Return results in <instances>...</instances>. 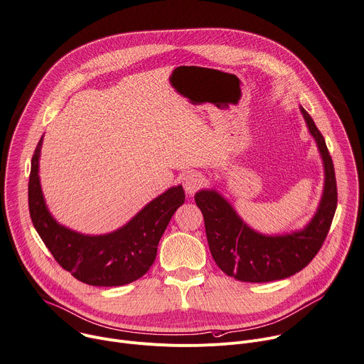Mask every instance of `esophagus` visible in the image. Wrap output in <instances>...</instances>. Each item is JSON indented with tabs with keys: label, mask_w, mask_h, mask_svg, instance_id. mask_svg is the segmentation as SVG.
I'll list each match as a JSON object with an SVG mask.
<instances>
[{
	"label": "esophagus",
	"mask_w": 364,
	"mask_h": 364,
	"mask_svg": "<svg viewBox=\"0 0 364 364\" xmlns=\"http://www.w3.org/2000/svg\"><path fill=\"white\" fill-rule=\"evenodd\" d=\"M204 182L205 179L199 172H189L183 176V188L189 195L195 193L200 186L204 185Z\"/></svg>",
	"instance_id": "34e87169"
}]
</instances>
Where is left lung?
<instances>
[{
    "instance_id": "1",
    "label": "left lung",
    "mask_w": 364,
    "mask_h": 364,
    "mask_svg": "<svg viewBox=\"0 0 364 364\" xmlns=\"http://www.w3.org/2000/svg\"><path fill=\"white\" fill-rule=\"evenodd\" d=\"M301 112L316 141L326 173L321 203L305 228L291 234L264 235L241 220L215 189H203L195 193V203L204 215L211 255L217 266L237 280L262 284L298 273L316 256L331 227L337 208L333 159L311 115L302 107Z\"/></svg>"
}]
</instances>
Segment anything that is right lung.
Segmentation results:
<instances>
[{"mask_svg": "<svg viewBox=\"0 0 364 364\" xmlns=\"http://www.w3.org/2000/svg\"><path fill=\"white\" fill-rule=\"evenodd\" d=\"M43 137L31 157L28 210L33 225L55 260L91 287H121L141 277L153 264L157 245L172 215L185 203L182 185L154 198L126 225L102 235H85L60 225L49 213L38 179Z\"/></svg>", "mask_w": 364, "mask_h": 364, "instance_id": "1", "label": "right lung"}]
</instances>
